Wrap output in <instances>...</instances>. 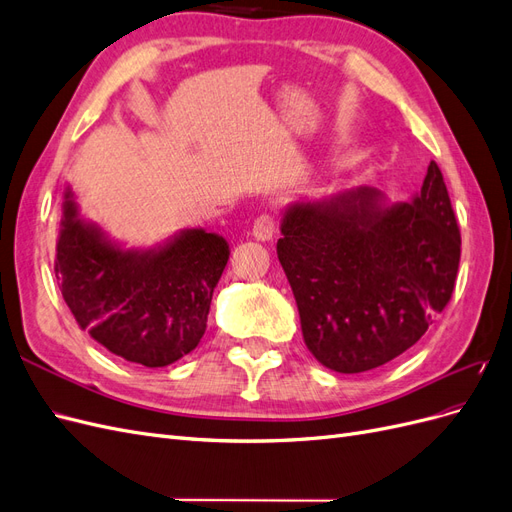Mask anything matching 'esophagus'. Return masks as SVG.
<instances>
[{
	"label": "esophagus",
	"mask_w": 512,
	"mask_h": 512,
	"mask_svg": "<svg viewBox=\"0 0 512 512\" xmlns=\"http://www.w3.org/2000/svg\"><path fill=\"white\" fill-rule=\"evenodd\" d=\"M254 237L258 241H271L275 237V218L271 213H262L254 220Z\"/></svg>",
	"instance_id": "obj_1"
}]
</instances>
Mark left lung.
Returning a JSON list of instances; mask_svg holds the SVG:
<instances>
[{
    "instance_id": "left-lung-1",
    "label": "left lung",
    "mask_w": 512,
    "mask_h": 512,
    "mask_svg": "<svg viewBox=\"0 0 512 512\" xmlns=\"http://www.w3.org/2000/svg\"><path fill=\"white\" fill-rule=\"evenodd\" d=\"M280 230L305 346L339 374L393 361L451 301L461 237L436 162L408 203L361 185L290 203Z\"/></svg>"
}]
</instances>
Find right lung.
I'll return each mask as SVG.
<instances>
[{
  "instance_id": "1",
  "label": "right lung",
  "mask_w": 512,
  "mask_h": 512,
  "mask_svg": "<svg viewBox=\"0 0 512 512\" xmlns=\"http://www.w3.org/2000/svg\"><path fill=\"white\" fill-rule=\"evenodd\" d=\"M228 256V241L205 228H183L149 250L123 247L85 222L66 190L55 260L61 294L79 327L130 363L166 367L198 346Z\"/></svg>"
}]
</instances>
